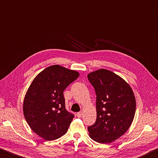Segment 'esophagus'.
Returning a JSON list of instances; mask_svg holds the SVG:
<instances>
[{
	"label": "esophagus",
	"instance_id": "34e87169",
	"mask_svg": "<svg viewBox=\"0 0 158 158\" xmlns=\"http://www.w3.org/2000/svg\"><path fill=\"white\" fill-rule=\"evenodd\" d=\"M76 116L78 118H81V117H82V112H77V114H76Z\"/></svg>",
	"mask_w": 158,
	"mask_h": 158
}]
</instances>
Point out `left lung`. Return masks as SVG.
Masks as SVG:
<instances>
[{
	"label": "left lung",
	"instance_id": "left-lung-1",
	"mask_svg": "<svg viewBox=\"0 0 158 158\" xmlns=\"http://www.w3.org/2000/svg\"><path fill=\"white\" fill-rule=\"evenodd\" d=\"M96 94V122L88 126L89 136L98 143L114 142L133 121L136 101L131 87L123 78L106 69L87 75Z\"/></svg>",
	"mask_w": 158,
	"mask_h": 158
}]
</instances>
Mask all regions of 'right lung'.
Returning a JSON list of instances; mask_svg holds the SVG:
<instances>
[{
	"mask_svg": "<svg viewBox=\"0 0 158 158\" xmlns=\"http://www.w3.org/2000/svg\"><path fill=\"white\" fill-rule=\"evenodd\" d=\"M76 71L60 65L47 67L36 76L23 101V114L33 131L47 141L67 132L74 117L65 107L63 92L78 77Z\"/></svg>",
	"mask_w": 158,
	"mask_h": 158,
	"instance_id": "obj_1",
	"label": "right lung"
}]
</instances>
